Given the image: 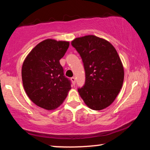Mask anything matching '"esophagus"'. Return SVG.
Wrapping results in <instances>:
<instances>
[{
	"label": "esophagus",
	"instance_id": "esophagus-1",
	"mask_svg": "<svg viewBox=\"0 0 150 150\" xmlns=\"http://www.w3.org/2000/svg\"><path fill=\"white\" fill-rule=\"evenodd\" d=\"M70 80H71L72 82H73V85H75V77H71V78H70Z\"/></svg>",
	"mask_w": 150,
	"mask_h": 150
}]
</instances>
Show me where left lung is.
<instances>
[{"instance_id":"left-lung-1","label":"left lung","mask_w":150,"mask_h":150,"mask_svg":"<svg viewBox=\"0 0 150 150\" xmlns=\"http://www.w3.org/2000/svg\"><path fill=\"white\" fill-rule=\"evenodd\" d=\"M80 53L85 70V85L80 96L91 109L109 106L120 92L124 69L116 49L108 41L94 35L78 37L71 42Z\"/></svg>"}]
</instances>
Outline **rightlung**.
<instances>
[{"mask_svg": "<svg viewBox=\"0 0 150 150\" xmlns=\"http://www.w3.org/2000/svg\"><path fill=\"white\" fill-rule=\"evenodd\" d=\"M69 42L48 39L34 48L23 62L22 79L28 97L37 106L53 110L62 104L71 89L59 61Z\"/></svg>", "mask_w": 150, "mask_h": 150, "instance_id": "add662e5", "label": "right lung"}]
</instances>
